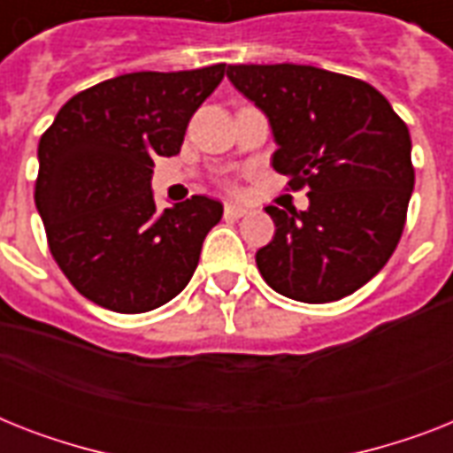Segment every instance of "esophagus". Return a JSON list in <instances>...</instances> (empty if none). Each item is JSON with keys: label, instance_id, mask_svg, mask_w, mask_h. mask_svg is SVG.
<instances>
[{"label": "esophagus", "instance_id": "34e87169", "mask_svg": "<svg viewBox=\"0 0 453 453\" xmlns=\"http://www.w3.org/2000/svg\"><path fill=\"white\" fill-rule=\"evenodd\" d=\"M223 213H226V219H242V216H247L249 209L247 206H240V204H226V209H223Z\"/></svg>", "mask_w": 453, "mask_h": 453}]
</instances>
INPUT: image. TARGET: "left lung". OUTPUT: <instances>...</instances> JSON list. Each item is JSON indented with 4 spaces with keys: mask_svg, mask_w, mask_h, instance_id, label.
Masks as SVG:
<instances>
[{
    "mask_svg": "<svg viewBox=\"0 0 453 453\" xmlns=\"http://www.w3.org/2000/svg\"><path fill=\"white\" fill-rule=\"evenodd\" d=\"M227 80L268 115L273 166L308 211L268 206L275 237L256 251L287 298L329 303L365 287L393 256L414 190L407 124L372 84L322 67L227 65Z\"/></svg>",
    "mask_w": 453,
    "mask_h": 453,
    "instance_id": "obj_1",
    "label": "left lung"
}]
</instances>
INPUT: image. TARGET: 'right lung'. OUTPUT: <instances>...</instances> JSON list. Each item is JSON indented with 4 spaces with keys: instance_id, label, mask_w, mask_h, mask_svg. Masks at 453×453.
Wrapping results in <instances>:
<instances>
[{
    "instance_id": "obj_1",
    "label": "right lung",
    "mask_w": 453,
    "mask_h": 453,
    "mask_svg": "<svg viewBox=\"0 0 453 453\" xmlns=\"http://www.w3.org/2000/svg\"><path fill=\"white\" fill-rule=\"evenodd\" d=\"M226 63L129 73L73 96L39 141L35 204L53 261L81 296L138 315L178 296L223 204L192 195L159 211L157 157L180 152L190 117Z\"/></svg>"
}]
</instances>
